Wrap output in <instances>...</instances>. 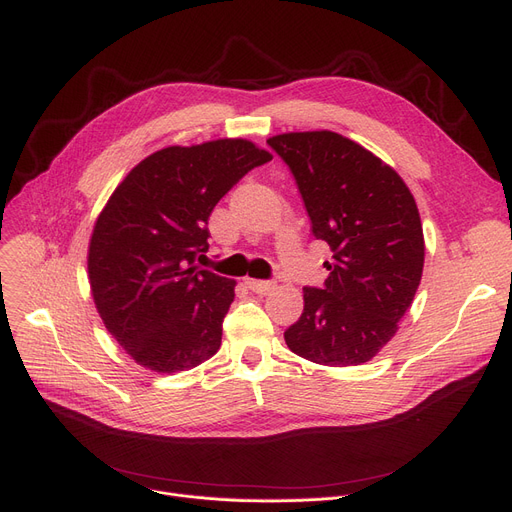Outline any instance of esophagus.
Segmentation results:
<instances>
[{"label": "esophagus", "mask_w": 512, "mask_h": 512, "mask_svg": "<svg viewBox=\"0 0 512 512\" xmlns=\"http://www.w3.org/2000/svg\"><path fill=\"white\" fill-rule=\"evenodd\" d=\"M245 284H247L253 292H257V294H267V292H272V290L276 288V284L270 282V280H253V278H247Z\"/></svg>", "instance_id": "obj_1"}]
</instances>
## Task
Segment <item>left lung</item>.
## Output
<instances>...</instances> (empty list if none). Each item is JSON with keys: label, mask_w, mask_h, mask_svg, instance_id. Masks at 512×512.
<instances>
[{"label": "left lung", "mask_w": 512, "mask_h": 512, "mask_svg": "<svg viewBox=\"0 0 512 512\" xmlns=\"http://www.w3.org/2000/svg\"><path fill=\"white\" fill-rule=\"evenodd\" d=\"M288 166L311 220L328 242L324 286H305L292 353L319 365L369 361L396 334L423 272V228L402 178L361 145L330 130L267 141Z\"/></svg>", "instance_id": "1"}]
</instances>
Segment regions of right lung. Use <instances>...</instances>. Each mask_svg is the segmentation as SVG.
I'll return each instance as SVG.
<instances>
[{"label":"right lung","mask_w":512,"mask_h":512,"mask_svg":"<svg viewBox=\"0 0 512 512\" xmlns=\"http://www.w3.org/2000/svg\"><path fill=\"white\" fill-rule=\"evenodd\" d=\"M272 155L242 139L145 157L99 213L89 280L103 324L139 365L174 373L222 344L234 280L201 270L218 201Z\"/></svg>","instance_id":"add662e5"}]
</instances>
